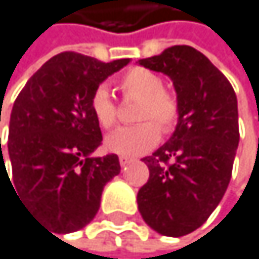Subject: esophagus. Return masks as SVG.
Wrapping results in <instances>:
<instances>
[{"label": "esophagus", "instance_id": "1", "mask_svg": "<svg viewBox=\"0 0 259 259\" xmlns=\"http://www.w3.org/2000/svg\"><path fill=\"white\" fill-rule=\"evenodd\" d=\"M132 162H134V159H131V157H124V155H121V157H119L121 166H127L128 163H132Z\"/></svg>", "mask_w": 259, "mask_h": 259}]
</instances>
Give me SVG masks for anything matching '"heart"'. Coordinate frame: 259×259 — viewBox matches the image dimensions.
<instances>
[{
	"mask_svg": "<svg viewBox=\"0 0 259 259\" xmlns=\"http://www.w3.org/2000/svg\"><path fill=\"white\" fill-rule=\"evenodd\" d=\"M121 90L125 96L141 99L138 119L145 121L137 125L121 127L105 138V146L110 152L124 157H137L149 152L160 140L159 124L165 132H169L178 122L179 104L171 91L163 88L159 73L146 67H132L121 77ZM91 111L97 124L111 128L116 124L118 110L110 90L105 84L97 86L91 96ZM151 119V121H148ZM157 122V124H155Z\"/></svg>",
	"mask_w": 259,
	"mask_h": 259,
	"instance_id": "b5f03b06",
	"label": "heart"
}]
</instances>
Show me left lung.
<instances>
[{"mask_svg":"<svg viewBox=\"0 0 259 259\" xmlns=\"http://www.w3.org/2000/svg\"><path fill=\"white\" fill-rule=\"evenodd\" d=\"M138 64L169 77L179 104L173 135L143 159L149 179L138 190V210L159 234L186 236L227 192L239 145L237 99L227 77L193 47H169Z\"/></svg>","mask_w":259,"mask_h":259,"instance_id":"1","label":"left lung"}]
</instances>
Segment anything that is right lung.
<instances>
[{
	"label": "right lung",
	"mask_w": 259,
	"mask_h": 259,
	"mask_svg": "<svg viewBox=\"0 0 259 259\" xmlns=\"http://www.w3.org/2000/svg\"><path fill=\"white\" fill-rule=\"evenodd\" d=\"M128 63L59 53L26 81L12 107L11 186L34 219L56 234L86 227L100 207L105 184L121 171L116 154L93 157L102 132L90 102L96 88Z\"/></svg>",
	"instance_id": "1"
}]
</instances>
